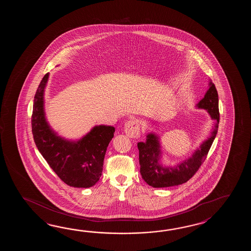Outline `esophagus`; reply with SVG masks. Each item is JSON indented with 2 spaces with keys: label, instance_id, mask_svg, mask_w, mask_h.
Segmentation results:
<instances>
[{
  "label": "esophagus",
  "instance_id": "1",
  "mask_svg": "<svg viewBox=\"0 0 251 251\" xmlns=\"http://www.w3.org/2000/svg\"><path fill=\"white\" fill-rule=\"evenodd\" d=\"M124 131L128 137L135 138L140 135V126L137 120L131 119L128 120L124 126Z\"/></svg>",
  "mask_w": 251,
  "mask_h": 251
}]
</instances>
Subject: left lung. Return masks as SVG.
<instances>
[{
	"label": "left lung",
	"instance_id": "obj_1",
	"mask_svg": "<svg viewBox=\"0 0 251 251\" xmlns=\"http://www.w3.org/2000/svg\"><path fill=\"white\" fill-rule=\"evenodd\" d=\"M196 107L206 110L214 120L211 133L203 141L190 157L176 163V165H163L161 162V146L160 136L151 132L146 135L145 142L137 144L139 150L140 172L144 181L152 187H169L181 185L189 180L203 163L213 140L218 131L220 120L219 115L218 93L215 86L209 81V89L203 99Z\"/></svg>",
	"mask_w": 251,
	"mask_h": 251
}]
</instances>
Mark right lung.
<instances>
[{
  "instance_id": "1",
  "label": "right lung",
  "mask_w": 251,
  "mask_h": 251,
  "mask_svg": "<svg viewBox=\"0 0 251 251\" xmlns=\"http://www.w3.org/2000/svg\"><path fill=\"white\" fill-rule=\"evenodd\" d=\"M49 74L43 77L34 98L33 137L39 152L55 174L70 187L87 188L99 181L107 146L114 137L115 127L95 126L79 140L59 136L46 118L45 89Z\"/></svg>"
}]
</instances>
